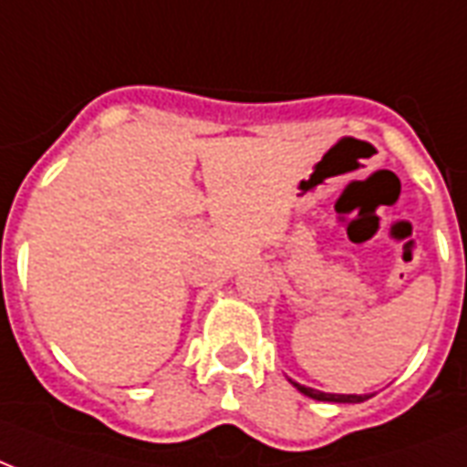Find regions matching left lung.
Returning <instances> with one entry per match:
<instances>
[{
    "label": "left lung",
    "mask_w": 467,
    "mask_h": 467,
    "mask_svg": "<svg viewBox=\"0 0 467 467\" xmlns=\"http://www.w3.org/2000/svg\"><path fill=\"white\" fill-rule=\"evenodd\" d=\"M294 387H296L301 394L306 397H311L316 401H336V404H360V401L369 400V394H330V391H320V389H313V387H306V384H298L294 379H289Z\"/></svg>",
    "instance_id": "8db88e82"
}]
</instances>
